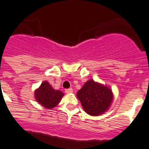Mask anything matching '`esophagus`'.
I'll return each instance as SVG.
<instances>
[{"label":"esophagus","instance_id":"obj_1","mask_svg":"<svg viewBox=\"0 0 149 149\" xmlns=\"http://www.w3.org/2000/svg\"><path fill=\"white\" fill-rule=\"evenodd\" d=\"M65 92L66 93H72L73 92V90H72V88L66 89V90H65Z\"/></svg>","mask_w":149,"mask_h":149}]
</instances>
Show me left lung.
<instances>
[{"instance_id": "1", "label": "left lung", "mask_w": 149, "mask_h": 149, "mask_svg": "<svg viewBox=\"0 0 149 149\" xmlns=\"http://www.w3.org/2000/svg\"><path fill=\"white\" fill-rule=\"evenodd\" d=\"M77 97L87 114L97 116L109 109L113 100V94L111 89L105 85L89 80L78 90Z\"/></svg>"}]
</instances>
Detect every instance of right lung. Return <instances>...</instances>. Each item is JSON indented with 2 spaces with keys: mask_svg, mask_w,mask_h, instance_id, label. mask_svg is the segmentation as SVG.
Instances as JSON below:
<instances>
[{
  "mask_svg": "<svg viewBox=\"0 0 149 149\" xmlns=\"http://www.w3.org/2000/svg\"><path fill=\"white\" fill-rule=\"evenodd\" d=\"M64 93L60 90H54L47 81H44L35 92V100L48 109H53L59 103Z\"/></svg>",
  "mask_w": 149,
  "mask_h": 149,
  "instance_id": "obj_1",
  "label": "right lung"
}]
</instances>
